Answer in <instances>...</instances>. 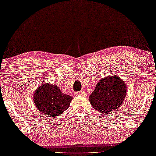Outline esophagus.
<instances>
[{
  "label": "esophagus",
  "mask_w": 156,
  "mask_h": 156,
  "mask_svg": "<svg viewBox=\"0 0 156 156\" xmlns=\"http://www.w3.org/2000/svg\"><path fill=\"white\" fill-rule=\"evenodd\" d=\"M75 95L76 96H83V95H85V92H84V91L76 92V93H75Z\"/></svg>",
  "instance_id": "1"
}]
</instances>
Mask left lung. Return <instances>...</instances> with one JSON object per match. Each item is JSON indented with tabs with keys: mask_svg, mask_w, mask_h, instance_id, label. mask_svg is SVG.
Segmentation results:
<instances>
[{
	"mask_svg": "<svg viewBox=\"0 0 156 156\" xmlns=\"http://www.w3.org/2000/svg\"><path fill=\"white\" fill-rule=\"evenodd\" d=\"M126 86L116 75L100 79L89 98L93 108L101 113L115 111L122 105L126 94Z\"/></svg>",
	"mask_w": 156,
	"mask_h": 156,
	"instance_id": "1",
	"label": "left lung"
}]
</instances>
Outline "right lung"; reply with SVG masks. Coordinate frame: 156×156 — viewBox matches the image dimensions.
<instances>
[{
  "label": "right lung",
  "mask_w": 156,
  "mask_h": 156,
  "mask_svg": "<svg viewBox=\"0 0 156 156\" xmlns=\"http://www.w3.org/2000/svg\"><path fill=\"white\" fill-rule=\"evenodd\" d=\"M73 98L63 93L57 86L42 84L35 91L34 102L41 113L55 117L68 108Z\"/></svg>",
  "instance_id": "add662e5"
}]
</instances>
